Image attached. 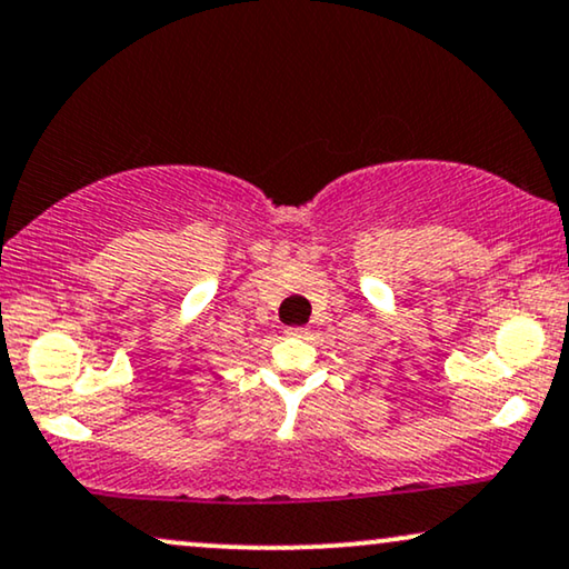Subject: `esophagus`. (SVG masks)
I'll return each mask as SVG.
<instances>
[{
	"mask_svg": "<svg viewBox=\"0 0 569 569\" xmlns=\"http://www.w3.org/2000/svg\"><path fill=\"white\" fill-rule=\"evenodd\" d=\"M287 333H290V337H308V329L306 326H290Z\"/></svg>",
	"mask_w": 569,
	"mask_h": 569,
	"instance_id": "34e87169",
	"label": "esophagus"
}]
</instances>
